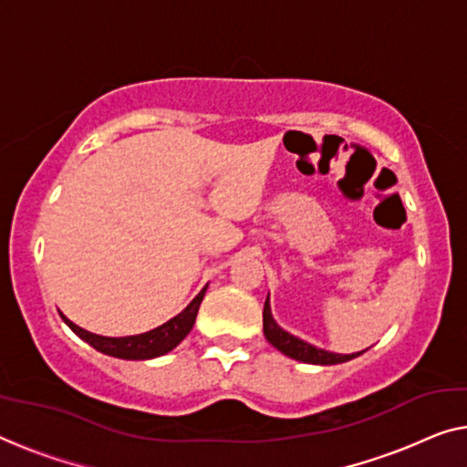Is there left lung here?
Instances as JSON below:
<instances>
[{
	"instance_id": "1",
	"label": "left lung",
	"mask_w": 467,
	"mask_h": 467,
	"mask_svg": "<svg viewBox=\"0 0 467 467\" xmlns=\"http://www.w3.org/2000/svg\"><path fill=\"white\" fill-rule=\"evenodd\" d=\"M264 336L270 344H273L276 350H281L285 357L289 358H296V360H302V363H310V365H337V363H346V360H352L357 358L358 354L363 352H357V354H336V352H327L321 350V348L312 346L308 342H304V339L291 336V333L283 331L281 327L275 323L273 318V312H270V304H268V297L266 302H264Z\"/></svg>"
}]
</instances>
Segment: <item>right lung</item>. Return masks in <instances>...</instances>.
Here are the masks:
<instances>
[{"label":"right lung","instance_id":"right-lung-1","mask_svg":"<svg viewBox=\"0 0 467 467\" xmlns=\"http://www.w3.org/2000/svg\"><path fill=\"white\" fill-rule=\"evenodd\" d=\"M205 289L207 287L201 289L199 296L194 297V300L186 306L180 315L170 318V321L163 323L161 327H157V329L140 333V336H128V337L96 336V333H89L68 321L65 315H60V317H62V321L71 327L73 333H78L83 342H88L99 352L109 354V357H115V358H125V360H146V358L163 357V354L171 352L173 348H176L186 336H189L192 325H194V318H197L199 306H201V302H203Z\"/></svg>","mask_w":467,"mask_h":467}]
</instances>
